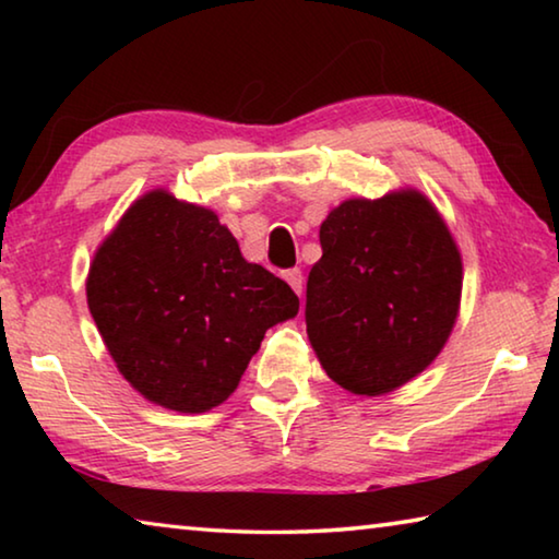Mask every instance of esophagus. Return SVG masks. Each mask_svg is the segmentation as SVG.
<instances>
[{
	"mask_svg": "<svg viewBox=\"0 0 559 559\" xmlns=\"http://www.w3.org/2000/svg\"><path fill=\"white\" fill-rule=\"evenodd\" d=\"M283 278L288 281V286L298 293H302V273H300V269H288L286 273H283Z\"/></svg>",
	"mask_w": 559,
	"mask_h": 559,
	"instance_id": "1",
	"label": "esophagus"
}]
</instances>
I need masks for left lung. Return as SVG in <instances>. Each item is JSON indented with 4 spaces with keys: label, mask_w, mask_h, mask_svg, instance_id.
I'll use <instances>...</instances> for the list:
<instances>
[{
    "label": "left lung",
    "mask_w": 559,
    "mask_h": 559,
    "mask_svg": "<svg viewBox=\"0 0 559 559\" xmlns=\"http://www.w3.org/2000/svg\"><path fill=\"white\" fill-rule=\"evenodd\" d=\"M320 246L306 325L330 380L380 396L427 370L456 323L463 286L437 206L416 189L347 200L320 224Z\"/></svg>",
    "instance_id": "obj_1"
}]
</instances>
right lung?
I'll return each instance as SVG.
<instances>
[{
  "label": "right lung",
  "instance_id": "add662e5",
  "mask_svg": "<svg viewBox=\"0 0 559 559\" xmlns=\"http://www.w3.org/2000/svg\"><path fill=\"white\" fill-rule=\"evenodd\" d=\"M86 296L120 374L182 414L229 400L266 330L300 306L286 281L241 257L219 216L165 189L132 202L98 246Z\"/></svg>",
  "mask_w": 559,
  "mask_h": 559
}]
</instances>
